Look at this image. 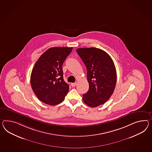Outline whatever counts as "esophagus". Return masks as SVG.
Returning a JSON list of instances; mask_svg holds the SVG:
<instances>
[{"instance_id":"obj_1","label":"esophagus","mask_w":152,"mask_h":152,"mask_svg":"<svg viewBox=\"0 0 152 152\" xmlns=\"http://www.w3.org/2000/svg\"><path fill=\"white\" fill-rule=\"evenodd\" d=\"M71 86L72 87H74L77 86V83H71Z\"/></svg>"}]
</instances>
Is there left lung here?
<instances>
[{
    "label": "left lung",
    "mask_w": 152,
    "mask_h": 152,
    "mask_svg": "<svg viewBox=\"0 0 152 152\" xmlns=\"http://www.w3.org/2000/svg\"><path fill=\"white\" fill-rule=\"evenodd\" d=\"M78 55L86 65L89 89L83 100L91 107L102 105L112 95L116 84V70L111 57L101 49L79 48Z\"/></svg>",
    "instance_id": "left-lung-1"
}]
</instances>
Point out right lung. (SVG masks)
Instances as JSON below:
<instances>
[{
  "instance_id": "1",
  "label": "right lung",
  "mask_w": 152,
  "mask_h": 152,
  "mask_svg": "<svg viewBox=\"0 0 152 152\" xmlns=\"http://www.w3.org/2000/svg\"><path fill=\"white\" fill-rule=\"evenodd\" d=\"M72 49V47H51L35 63L30 83L40 101L53 106L64 100L69 86L63 79L62 65Z\"/></svg>"
}]
</instances>
